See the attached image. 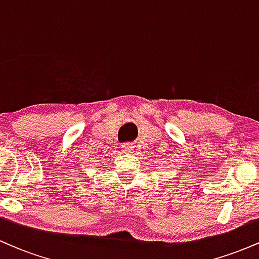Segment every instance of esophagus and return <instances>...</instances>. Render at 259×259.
Wrapping results in <instances>:
<instances>
[{
  "mask_svg": "<svg viewBox=\"0 0 259 259\" xmlns=\"http://www.w3.org/2000/svg\"><path fill=\"white\" fill-rule=\"evenodd\" d=\"M121 150H123V152L133 153V152H134V146H133V144H130V142H126V144L121 145Z\"/></svg>",
  "mask_w": 259,
  "mask_h": 259,
  "instance_id": "esophagus-1",
  "label": "esophagus"
}]
</instances>
